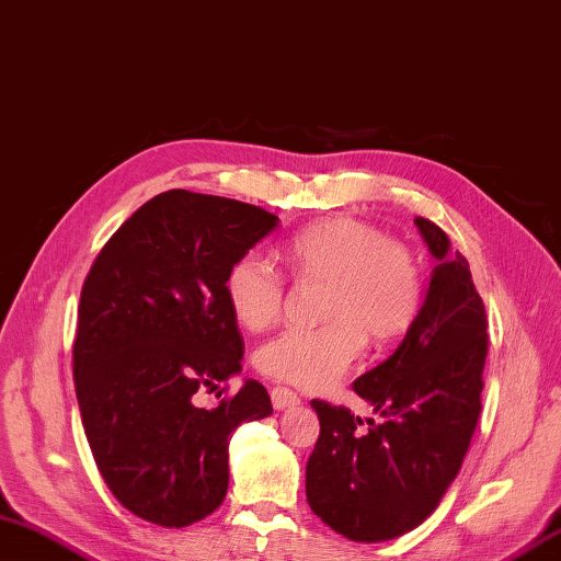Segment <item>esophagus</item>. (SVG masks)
<instances>
[{"instance_id": "obj_1", "label": "esophagus", "mask_w": 561, "mask_h": 561, "mask_svg": "<svg viewBox=\"0 0 561 561\" xmlns=\"http://www.w3.org/2000/svg\"><path fill=\"white\" fill-rule=\"evenodd\" d=\"M271 402H273V407L280 411V409H290V407L300 404V397H297L293 390H288V387L276 385L271 390Z\"/></svg>"}]
</instances>
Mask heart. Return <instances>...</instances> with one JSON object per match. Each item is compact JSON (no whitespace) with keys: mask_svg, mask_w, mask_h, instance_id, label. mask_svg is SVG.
<instances>
[{"mask_svg":"<svg viewBox=\"0 0 561 561\" xmlns=\"http://www.w3.org/2000/svg\"><path fill=\"white\" fill-rule=\"evenodd\" d=\"M295 280H324L317 327H290L256 353L259 370L305 390H324L356 360L365 344L390 341L414 322L421 305V271L402 244L356 217H329L297 232L283 249ZM225 300L249 331L280 317L285 280L268 259L239 256L227 268Z\"/></svg>","mask_w":561,"mask_h":561,"instance_id":"1","label":"heart"}]
</instances>
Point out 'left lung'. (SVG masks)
Segmentation results:
<instances>
[{
	"label": "left lung",
	"mask_w": 561,
	"mask_h": 561,
	"mask_svg": "<svg viewBox=\"0 0 561 561\" xmlns=\"http://www.w3.org/2000/svg\"><path fill=\"white\" fill-rule=\"evenodd\" d=\"M436 259L428 290L390 358L353 382L382 424L312 399L319 438L307 504L353 542H382L424 523L462 467L482 411L486 312L470 264L438 225L416 217Z\"/></svg>",
	"instance_id": "left-lung-1"
}]
</instances>
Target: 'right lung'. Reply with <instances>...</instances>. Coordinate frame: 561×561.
I'll return each mask as SVG.
<instances>
[{
    "label": "right lung",
    "instance_id": "right-lung-1",
    "mask_svg": "<svg viewBox=\"0 0 561 561\" xmlns=\"http://www.w3.org/2000/svg\"><path fill=\"white\" fill-rule=\"evenodd\" d=\"M276 227V215L242 201L159 193L82 285L72 368L84 433L113 496L142 520L186 528L210 516L230 482V433L271 416L256 380L210 409L198 399L242 370L225 276Z\"/></svg>",
    "mask_w": 561,
    "mask_h": 561
}]
</instances>
